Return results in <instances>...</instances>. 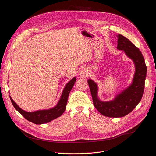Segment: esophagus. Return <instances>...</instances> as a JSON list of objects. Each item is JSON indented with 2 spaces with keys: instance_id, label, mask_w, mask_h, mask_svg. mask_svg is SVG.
<instances>
[{
  "instance_id": "obj_1",
  "label": "esophagus",
  "mask_w": 156,
  "mask_h": 156,
  "mask_svg": "<svg viewBox=\"0 0 156 156\" xmlns=\"http://www.w3.org/2000/svg\"><path fill=\"white\" fill-rule=\"evenodd\" d=\"M88 75V70L86 68L82 69L79 72V76L80 78H86Z\"/></svg>"
}]
</instances>
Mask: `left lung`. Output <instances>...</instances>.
I'll list each match as a JSON object with an SVG mask.
<instances>
[{"label": "left lung", "instance_id": "left-lung-1", "mask_svg": "<svg viewBox=\"0 0 156 156\" xmlns=\"http://www.w3.org/2000/svg\"><path fill=\"white\" fill-rule=\"evenodd\" d=\"M117 48L123 50L126 55L132 60L135 67L132 84L109 101H103L98 96V87L96 82L87 80L93 104L98 111L104 116L112 118L123 117L133 110L143 96L147 67L141 51L126 37L118 34Z\"/></svg>", "mask_w": 156, "mask_h": 156}]
</instances>
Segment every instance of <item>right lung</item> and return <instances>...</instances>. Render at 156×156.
<instances>
[{
  "label": "right lung",
  "instance_id": "1",
  "mask_svg": "<svg viewBox=\"0 0 156 156\" xmlns=\"http://www.w3.org/2000/svg\"><path fill=\"white\" fill-rule=\"evenodd\" d=\"M76 81V78H72L64 87L58 103L55 106L48 109H42L33 112H26L18 106L10 96L11 102L16 110L20 112L27 120L34 124L40 125L50 122L57 118L60 116L66 109L68 97L72 88Z\"/></svg>",
  "mask_w": 156,
  "mask_h": 156
}]
</instances>
